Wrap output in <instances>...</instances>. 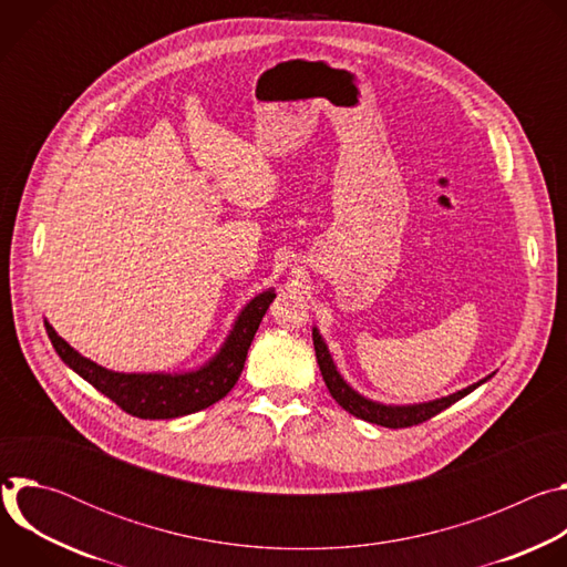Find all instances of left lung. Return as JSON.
Listing matches in <instances>:
<instances>
[{"label": "left lung", "mask_w": 567, "mask_h": 567, "mask_svg": "<svg viewBox=\"0 0 567 567\" xmlns=\"http://www.w3.org/2000/svg\"><path fill=\"white\" fill-rule=\"evenodd\" d=\"M313 350H316V359H318V368L322 379H326V385L330 390V394L339 401V406H343L348 413H352L359 420H365L370 424L377 426H385V429H409V426H417L422 422H429L431 417H435L437 413L446 411L451 403H455L457 399L466 396L468 392H473L480 383H484L487 379H482L455 394L429 401V403H417V406H383V403L370 401L365 396H361L359 392H354L337 372V365L328 352V346L322 343L320 334L313 330Z\"/></svg>", "instance_id": "obj_1"}]
</instances>
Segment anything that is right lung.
<instances>
[{"instance_id": "1", "label": "right lung", "mask_w": 567, "mask_h": 567, "mask_svg": "<svg viewBox=\"0 0 567 567\" xmlns=\"http://www.w3.org/2000/svg\"><path fill=\"white\" fill-rule=\"evenodd\" d=\"M274 298V291L256 296L237 316L235 328L217 357L202 370L186 374L112 372L85 359L83 354H78L64 339L55 334L49 322H44V328L58 357L73 372L110 396L121 411L138 420H175L204 411L230 392L241 370H245L247 352Z\"/></svg>"}]
</instances>
